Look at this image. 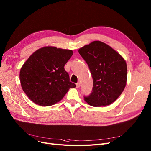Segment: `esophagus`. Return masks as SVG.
<instances>
[{
	"instance_id": "esophagus-1",
	"label": "esophagus",
	"mask_w": 151,
	"mask_h": 151,
	"mask_svg": "<svg viewBox=\"0 0 151 151\" xmlns=\"http://www.w3.org/2000/svg\"><path fill=\"white\" fill-rule=\"evenodd\" d=\"M80 86H81V83H80V82L76 83V87H77V88H79Z\"/></svg>"
}]
</instances>
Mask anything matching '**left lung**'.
Segmentation results:
<instances>
[{"label":"left lung","instance_id":"left-lung-1","mask_svg":"<svg viewBox=\"0 0 151 151\" xmlns=\"http://www.w3.org/2000/svg\"><path fill=\"white\" fill-rule=\"evenodd\" d=\"M93 79L92 92L83 96L93 106L111 104L122 94L127 79V66L122 56L113 48L95 41L79 50Z\"/></svg>","mask_w":151,"mask_h":151}]
</instances>
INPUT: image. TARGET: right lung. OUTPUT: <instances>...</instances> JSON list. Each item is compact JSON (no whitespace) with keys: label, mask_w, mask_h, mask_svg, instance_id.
<instances>
[{"label":"right lung","mask_w":151,"mask_h":151,"mask_svg":"<svg viewBox=\"0 0 151 151\" xmlns=\"http://www.w3.org/2000/svg\"><path fill=\"white\" fill-rule=\"evenodd\" d=\"M73 52L47 46L36 51L24 63L20 72L22 89L28 97L40 106H51L59 101L69 88L70 82L64 65Z\"/></svg>","instance_id":"right-lung-1"}]
</instances>
